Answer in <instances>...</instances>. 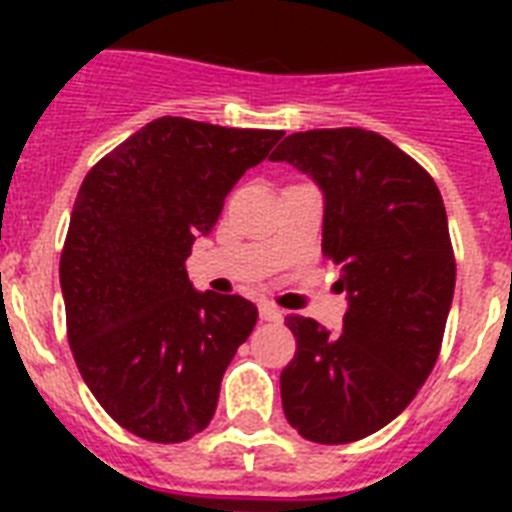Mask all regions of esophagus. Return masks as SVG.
Masks as SVG:
<instances>
[{"instance_id": "esophagus-1", "label": "esophagus", "mask_w": 512, "mask_h": 512, "mask_svg": "<svg viewBox=\"0 0 512 512\" xmlns=\"http://www.w3.org/2000/svg\"><path fill=\"white\" fill-rule=\"evenodd\" d=\"M260 319H263V321H281V319H284V313H281L273 303H260Z\"/></svg>"}]
</instances>
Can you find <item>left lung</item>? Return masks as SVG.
<instances>
[{
	"instance_id": "left-lung-1",
	"label": "left lung",
	"mask_w": 512,
	"mask_h": 512,
	"mask_svg": "<svg viewBox=\"0 0 512 512\" xmlns=\"http://www.w3.org/2000/svg\"><path fill=\"white\" fill-rule=\"evenodd\" d=\"M271 162L324 191L321 249L348 295L342 335L287 316L297 350L281 404L313 444H350L396 420L436 366L457 276L444 199L412 156L361 127L295 132Z\"/></svg>"
}]
</instances>
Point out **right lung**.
I'll use <instances>...</instances> for the list:
<instances>
[{
    "label": "right lung",
    "instance_id": "right-lung-1",
    "mask_svg": "<svg viewBox=\"0 0 512 512\" xmlns=\"http://www.w3.org/2000/svg\"><path fill=\"white\" fill-rule=\"evenodd\" d=\"M281 135L162 116L103 156L76 193L60 255L68 345L92 396L135 436L180 444L215 414L257 308L196 292L185 260Z\"/></svg>",
    "mask_w": 512,
    "mask_h": 512
}]
</instances>
